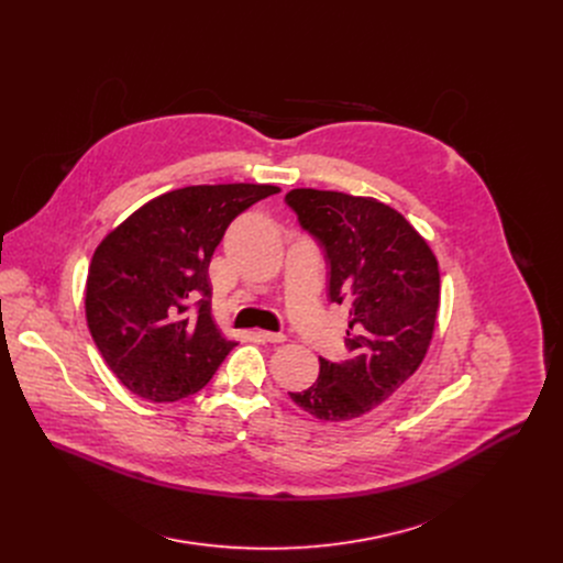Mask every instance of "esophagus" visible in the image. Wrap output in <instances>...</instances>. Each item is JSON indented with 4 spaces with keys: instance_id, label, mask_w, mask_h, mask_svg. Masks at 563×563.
I'll return each instance as SVG.
<instances>
[{
    "instance_id": "esophagus-1",
    "label": "esophagus",
    "mask_w": 563,
    "mask_h": 563,
    "mask_svg": "<svg viewBox=\"0 0 563 563\" xmlns=\"http://www.w3.org/2000/svg\"><path fill=\"white\" fill-rule=\"evenodd\" d=\"M258 339L265 343H285V334H276V332H258Z\"/></svg>"
}]
</instances>
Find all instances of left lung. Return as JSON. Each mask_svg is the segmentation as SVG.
Instances as JSON below:
<instances>
[{
  "mask_svg": "<svg viewBox=\"0 0 563 563\" xmlns=\"http://www.w3.org/2000/svg\"><path fill=\"white\" fill-rule=\"evenodd\" d=\"M285 202L323 250L330 300L352 305L347 358H320L316 383L289 396L320 421H352L380 406L426 358L439 265L417 229L374 198L291 189Z\"/></svg>",
  "mask_w": 563,
  "mask_h": 563,
  "instance_id": "8db88e82",
  "label": "left lung"
}]
</instances>
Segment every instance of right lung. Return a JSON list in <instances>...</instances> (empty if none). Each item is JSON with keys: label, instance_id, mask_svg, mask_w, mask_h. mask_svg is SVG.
Returning <instances> with one entry per match:
<instances>
[{"label": "right lung", "instance_id": "1", "mask_svg": "<svg viewBox=\"0 0 563 563\" xmlns=\"http://www.w3.org/2000/svg\"><path fill=\"white\" fill-rule=\"evenodd\" d=\"M272 185H198L159 196L93 254L87 323L120 383L172 404L202 389L233 350L211 316L209 263L227 227Z\"/></svg>", "mask_w": 563, "mask_h": 563}]
</instances>
